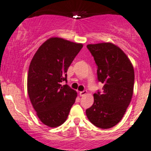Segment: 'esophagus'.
Returning a JSON list of instances; mask_svg holds the SVG:
<instances>
[{
    "label": "esophagus",
    "mask_w": 151,
    "mask_h": 151,
    "mask_svg": "<svg viewBox=\"0 0 151 151\" xmlns=\"http://www.w3.org/2000/svg\"><path fill=\"white\" fill-rule=\"evenodd\" d=\"M86 93H87V91H80L79 95H80V96H83Z\"/></svg>",
    "instance_id": "obj_1"
}]
</instances>
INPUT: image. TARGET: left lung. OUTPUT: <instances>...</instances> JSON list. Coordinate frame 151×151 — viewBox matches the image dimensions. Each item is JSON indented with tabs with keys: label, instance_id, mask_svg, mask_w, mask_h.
Masks as SVG:
<instances>
[{
	"label": "left lung",
	"instance_id": "obj_1",
	"mask_svg": "<svg viewBox=\"0 0 151 151\" xmlns=\"http://www.w3.org/2000/svg\"><path fill=\"white\" fill-rule=\"evenodd\" d=\"M87 48L97 66L103 91L93 94L94 103L86 116L94 126L107 129L118 124L129 106L133 93L134 70L123 50L111 43L90 44Z\"/></svg>",
	"mask_w": 151,
	"mask_h": 151
}]
</instances>
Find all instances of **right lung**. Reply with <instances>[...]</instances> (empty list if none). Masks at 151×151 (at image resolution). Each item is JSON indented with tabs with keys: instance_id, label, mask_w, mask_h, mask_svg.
<instances>
[{
	"instance_id": "obj_1",
	"label": "right lung",
	"mask_w": 151,
	"mask_h": 151,
	"mask_svg": "<svg viewBox=\"0 0 151 151\" xmlns=\"http://www.w3.org/2000/svg\"><path fill=\"white\" fill-rule=\"evenodd\" d=\"M83 45L60 38L43 43L30 62L28 74V93L37 116L51 128L66 121L77 93L67 84V71Z\"/></svg>"
}]
</instances>
